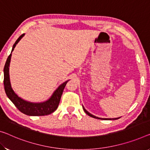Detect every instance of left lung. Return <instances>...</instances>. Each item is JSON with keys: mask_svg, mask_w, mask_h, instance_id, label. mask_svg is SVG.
I'll list each match as a JSON object with an SVG mask.
<instances>
[{"mask_svg": "<svg viewBox=\"0 0 150 150\" xmlns=\"http://www.w3.org/2000/svg\"><path fill=\"white\" fill-rule=\"evenodd\" d=\"M82 108H83V109H84V112H86V113L87 115H89L90 117H93V118H95V119H101V120H115V119H118L120 118V117H119V118H115V119H110V118H100V117H96V116H94V115H92V114L90 113V112H89L88 111H87V110L84 109V107H83V106H82Z\"/></svg>", "mask_w": 150, "mask_h": 150, "instance_id": "1", "label": "left lung"}]
</instances>
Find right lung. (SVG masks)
I'll return each mask as SVG.
<instances>
[{"label": "right lung", "instance_id": "add662e5", "mask_svg": "<svg viewBox=\"0 0 150 150\" xmlns=\"http://www.w3.org/2000/svg\"><path fill=\"white\" fill-rule=\"evenodd\" d=\"M25 33L22 34L17 40L15 41L13 46L11 54L9 55L7 59H6L5 65L4 67V91L7 95L8 98L12 101L16 107L19 109L21 112L29 116H43L47 115L54 112L58 107L59 101H60L61 96L64 88L66 84L69 81L62 83L57 87V89L53 93L52 95L44 102L41 103H33L30 101L25 100L15 93L11 86L10 76H9V66L12 56V52L15 49V46L19 43V41L23 38Z\"/></svg>", "mask_w": 150, "mask_h": 150}]
</instances>
